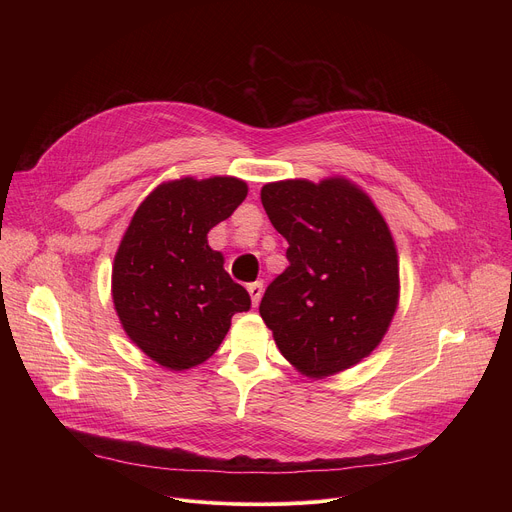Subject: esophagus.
<instances>
[{
  "label": "esophagus",
  "mask_w": 512,
  "mask_h": 512,
  "mask_svg": "<svg viewBox=\"0 0 512 512\" xmlns=\"http://www.w3.org/2000/svg\"><path fill=\"white\" fill-rule=\"evenodd\" d=\"M247 291H249V296H251L253 306H257V304L261 302V296H263V281L249 283V285H247Z\"/></svg>",
  "instance_id": "esophagus-1"
}]
</instances>
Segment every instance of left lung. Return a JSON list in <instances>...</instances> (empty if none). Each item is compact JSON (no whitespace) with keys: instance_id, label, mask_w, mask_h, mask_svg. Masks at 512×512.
Instances as JSON below:
<instances>
[{"instance_id":"obj_1","label":"left lung","mask_w":512,"mask_h":512,"mask_svg":"<svg viewBox=\"0 0 512 512\" xmlns=\"http://www.w3.org/2000/svg\"><path fill=\"white\" fill-rule=\"evenodd\" d=\"M261 202L289 243V265L259 306L279 352L312 379L354 367L379 346L399 302L383 214L346 178L271 182Z\"/></svg>"}]
</instances>
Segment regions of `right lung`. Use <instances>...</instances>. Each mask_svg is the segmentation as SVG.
Wrapping results in <instances>:
<instances>
[{"mask_svg": "<svg viewBox=\"0 0 512 512\" xmlns=\"http://www.w3.org/2000/svg\"><path fill=\"white\" fill-rule=\"evenodd\" d=\"M233 176L160 184L135 210L119 243L111 294L127 336L160 367L186 371L210 358L247 289L225 271L206 235L247 196Z\"/></svg>", "mask_w": 512, "mask_h": 512, "instance_id": "obj_1", "label": "right lung"}]
</instances>
